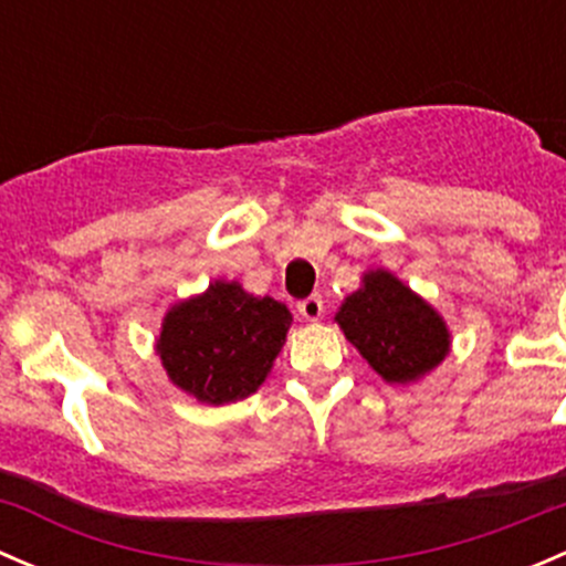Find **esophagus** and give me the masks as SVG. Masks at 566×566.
Instances as JSON below:
<instances>
[{
  "label": "esophagus",
  "instance_id": "34e87169",
  "mask_svg": "<svg viewBox=\"0 0 566 566\" xmlns=\"http://www.w3.org/2000/svg\"><path fill=\"white\" fill-rule=\"evenodd\" d=\"M298 312H301V317H306V319H319L325 312L323 298H319V295H310V298L298 301Z\"/></svg>",
  "mask_w": 566,
  "mask_h": 566
}]
</instances>
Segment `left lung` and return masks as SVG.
Wrapping results in <instances>:
<instances>
[{
    "instance_id": "obj_1",
    "label": "left lung",
    "mask_w": 566,
    "mask_h": 566,
    "mask_svg": "<svg viewBox=\"0 0 566 566\" xmlns=\"http://www.w3.org/2000/svg\"><path fill=\"white\" fill-rule=\"evenodd\" d=\"M336 323L389 384L421 378L449 353V331L438 312L386 271L364 276V287L345 298Z\"/></svg>"
}]
</instances>
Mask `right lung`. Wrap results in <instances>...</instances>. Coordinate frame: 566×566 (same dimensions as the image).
<instances>
[{"label": "right lung", "instance_id": "right-lung-1", "mask_svg": "<svg viewBox=\"0 0 566 566\" xmlns=\"http://www.w3.org/2000/svg\"><path fill=\"white\" fill-rule=\"evenodd\" d=\"M290 323L293 315L279 301L254 298L235 282H216L169 312L158 356L182 391L202 402H235L268 378Z\"/></svg>", "mask_w": 566, "mask_h": 566}]
</instances>
